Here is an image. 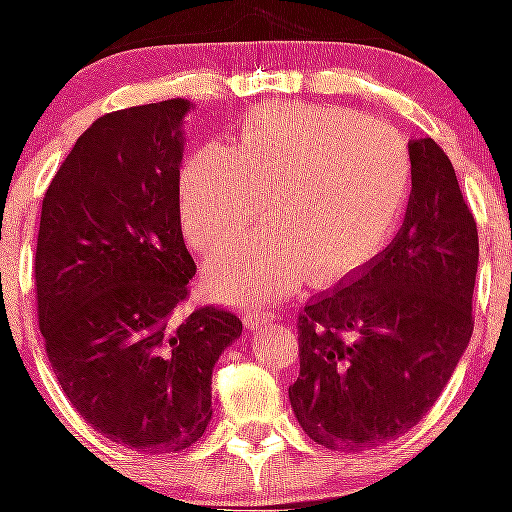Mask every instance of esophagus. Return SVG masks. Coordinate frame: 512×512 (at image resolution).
Segmentation results:
<instances>
[{
	"label": "esophagus",
	"instance_id": "1",
	"mask_svg": "<svg viewBox=\"0 0 512 512\" xmlns=\"http://www.w3.org/2000/svg\"><path fill=\"white\" fill-rule=\"evenodd\" d=\"M272 322V315L265 310H250L245 315V325L250 327V330H260V327H267Z\"/></svg>",
	"mask_w": 512,
	"mask_h": 512
}]
</instances>
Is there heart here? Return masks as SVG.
<instances>
[{"label":"heart","instance_id":"heart-1","mask_svg":"<svg viewBox=\"0 0 512 512\" xmlns=\"http://www.w3.org/2000/svg\"><path fill=\"white\" fill-rule=\"evenodd\" d=\"M413 160L395 127L332 104L275 102L242 117L227 150L202 147L177 182L180 220L195 250L240 240L262 200L260 235L212 265L225 300L262 305L315 270L342 280L370 265L398 230Z\"/></svg>","mask_w":512,"mask_h":512}]
</instances>
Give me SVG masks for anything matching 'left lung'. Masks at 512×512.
I'll return each instance as SVG.
<instances>
[{"label":"left lung","mask_w":512,"mask_h":512,"mask_svg":"<svg viewBox=\"0 0 512 512\" xmlns=\"http://www.w3.org/2000/svg\"><path fill=\"white\" fill-rule=\"evenodd\" d=\"M413 192L370 265L297 315V423L330 450L400 438L433 408L473 335L478 225L448 155L410 140Z\"/></svg>","instance_id":"8db88e82"}]
</instances>
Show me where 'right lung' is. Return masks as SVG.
I'll use <instances>...</instances> for the list:
<instances>
[{"label": "right lung", "mask_w": 512, "mask_h": 512, "mask_svg": "<svg viewBox=\"0 0 512 512\" xmlns=\"http://www.w3.org/2000/svg\"><path fill=\"white\" fill-rule=\"evenodd\" d=\"M187 99L94 119L49 182L34 252L37 320L64 395L94 430L177 453L212 418V367L242 322L182 315L197 265L180 225Z\"/></svg>", "instance_id": "1"}]
</instances>
